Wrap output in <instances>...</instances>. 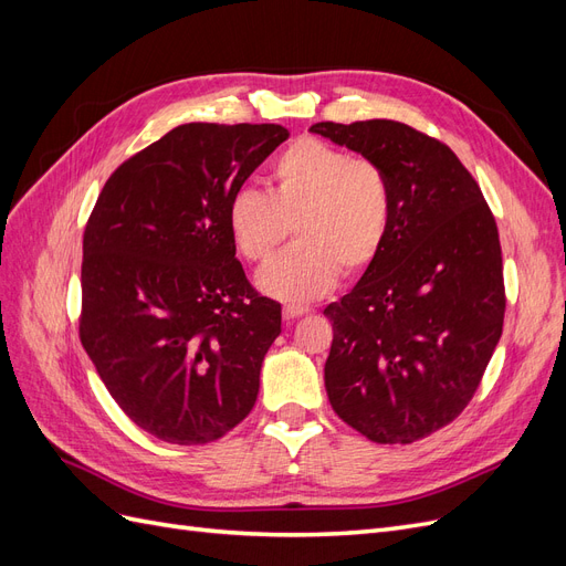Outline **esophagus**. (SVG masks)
<instances>
[{"mask_svg": "<svg viewBox=\"0 0 566 566\" xmlns=\"http://www.w3.org/2000/svg\"><path fill=\"white\" fill-rule=\"evenodd\" d=\"M310 312H312V306L285 304V306H283V318H285V321H295V318H300V316H304V314H310Z\"/></svg>", "mask_w": 566, "mask_h": 566, "instance_id": "1", "label": "esophagus"}]
</instances>
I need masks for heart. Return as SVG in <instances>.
Masks as SVG:
<instances>
[{
  "instance_id": "1",
  "label": "heart",
  "mask_w": 566,
  "mask_h": 566,
  "mask_svg": "<svg viewBox=\"0 0 566 566\" xmlns=\"http://www.w3.org/2000/svg\"><path fill=\"white\" fill-rule=\"evenodd\" d=\"M394 221V191L385 169L321 139H300L273 160L269 191L235 188L227 227L248 262L264 264L290 227L297 243L276 256L256 283L285 302H312L339 273H364L378 260Z\"/></svg>"
}]
</instances>
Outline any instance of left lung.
I'll list each match as a JSON object with an SVG mask.
<instances>
[{
    "mask_svg": "<svg viewBox=\"0 0 566 566\" xmlns=\"http://www.w3.org/2000/svg\"><path fill=\"white\" fill-rule=\"evenodd\" d=\"M312 132L378 163L394 221L378 260L325 306L335 413L375 443H413L453 422L484 378L505 318L503 252L482 188L434 136L394 119Z\"/></svg>",
    "mask_w": 566,
    "mask_h": 566,
    "instance_id": "8db88e82",
    "label": "left lung"
}]
</instances>
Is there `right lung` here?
Returning <instances> with one entry per match:
<instances>
[{
    "label": "right lung",
    "instance_id": "right-lung-1",
    "mask_svg": "<svg viewBox=\"0 0 566 566\" xmlns=\"http://www.w3.org/2000/svg\"><path fill=\"white\" fill-rule=\"evenodd\" d=\"M285 139L281 125H179L115 169L87 219L82 347L160 441H217L256 401L281 304L235 260L227 208Z\"/></svg>",
    "mask_w": 566,
    "mask_h": 566
}]
</instances>
